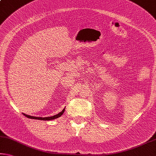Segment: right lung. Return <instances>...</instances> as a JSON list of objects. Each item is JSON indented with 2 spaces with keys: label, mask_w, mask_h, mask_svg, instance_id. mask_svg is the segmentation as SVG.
Here are the masks:
<instances>
[{
  "label": "right lung",
  "mask_w": 156,
  "mask_h": 156,
  "mask_svg": "<svg viewBox=\"0 0 156 156\" xmlns=\"http://www.w3.org/2000/svg\"><path fill=\"white\" fill-rule=\"evenodd\" d=\"M64 112H65V109H63V110L62 111V112H60V113H58V115L52 116V117H33V116H30V115H26V114H23V115L26 116V117H28L29 119H39V120H44V121H48V120L55 119L60 117V116L63 115Z\"/></svg>",
  "instance_id": "add662e5"
}]
</instances>
